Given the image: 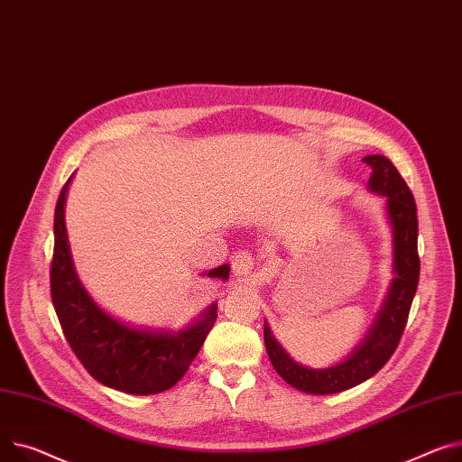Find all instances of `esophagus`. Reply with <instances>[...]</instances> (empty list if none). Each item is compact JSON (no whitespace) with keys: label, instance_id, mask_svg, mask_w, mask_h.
<instances>
[{"label":"esophagus","instance_id":"34e87169","mask_svg":"<svg viewBox=\"0 0 462 462\" xmlns=\"http://www.w3.org/2000/svg\"><path fill=\"white\" fill-rule=\"evenodd\" d=\"M230 260H232V271L236 276H247L256 267V258L249 251H237Z\"/></svg>","mask_w":462,"mask_h":462}]
</instances>
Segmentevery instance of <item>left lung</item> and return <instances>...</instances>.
<instances>
[{
    "mask_svg": "<svg viewBox=\"0 0 462 462\" xmlns=\"http://www.w3.org/2000/svg\"><path fill=\"white\" fill-rule=\"evenodd\" d=\"M364 162L372 167L367 191L384 199V215L392 234V281L372 327L340 362L310 367L297 362L276 340L269 323L263 321V342L276 374L290 386L306 393H337L374 377L402 340L418 288L420 258L414 197L388 158L372 153Z\"/></svg>",
    "mask_w": 462,
    "mask_h": 462,
    "instance_id": "8db88e82",
    "label": "left lung"
}]
</instances>
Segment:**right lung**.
I'll list each match as a JSON object with an SVG mask.
<instances>
[{
  "label": "right lung",
  "instance_id": "add662e5",
  "mask_svg": "<svg viewBox=\"0 0 462 462\" xmlns=\"http://www.w3.org/2000/svg\"><path fill=\"white\" fill-rule=\"evenodd\" d=\"M74 174L59 195L53 219L51 300L67 340L85 370L107 388L152 395L172 388L200 351L217 319V302L180 328L135 325L107 312L88 293L76 271L65 225V204ZM213 281H228L230 265L204 271Z\"/></svg>",
  "mask_w": 462,
  "mask_h": 462
}]
</instances>
